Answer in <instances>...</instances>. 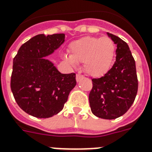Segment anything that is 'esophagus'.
Listing matches in <instances>:
<instances>
[{"label": "esophagus", "mask_w": 152, "mask_h": 152, "mask_svg": "<svg viewBox=\"0 0 152 152\" xmlns=\"http://www.w3.org/2000/svg\"><path fill=\"white\" fill-rule=\"evenodd\" d=\"M83 77H84V76H82V75H80V74H77V75H76V81H77V82H79V81L81 79L83 78Z\"/></svg>", "instance_id": "34e87169"}]
</instances>
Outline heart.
I'll return each instance as SVG.
<instances>
[{
    "label": "heart",
    "instance_id": "heart-1",
    "mask_svg": "<svg viewBox=\"0 0 152 152\" xmlns=\"http://www.w3.org/2000/svg\"><path fill=\"white\" fill-rule=\"evenodd\" d=\"M115 45L109 37H86L72 42L68 48L71 64L84 63V69L92 77H101L109 72L115 57Z\"/></svg>",
    "mask_w": 152,
    "mask_h": 152
}]
</instances>
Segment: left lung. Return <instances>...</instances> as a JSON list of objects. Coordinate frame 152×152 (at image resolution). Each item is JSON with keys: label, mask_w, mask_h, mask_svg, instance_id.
Returning a JSON list of instances; mask_svg holds the SVG:
<instances>
[{"label": "left lung", "mask_w": 152, "mask_h": 152, "mask_svg": "<svg viewBox=\"0 0 152 152\" xmlns=\"http://www.w3.org/2000/svg\"><path fill=\"white\" fill-rule=\"evenodd\" d=\"M107 34L117 46L115 61L106 75L91 80L89 104L96 116L114 120L125 114L134 103L138 79L135 60L127 43L112 33Z\"/></svg>", "instance_id": "1"}]
</instances>
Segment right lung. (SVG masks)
<instances>
[{"instance_id": "right-lung-1", "label": "right lung", "mask_w": 152, "mask_h": 152, "mask_svg": "<svg viewBox=\"0 0 152 152\" xmlns=\"http://www.w3.org/2000/svg\"><path fill=\"white\" fill-rule=\"evenodd\" d=\"M64 33L39 34L20 46L13 59L11 90L24 112L49 118L63 109L76 86V74H62L46 56L64 42Z\"/></svg>"}]
</instances>
